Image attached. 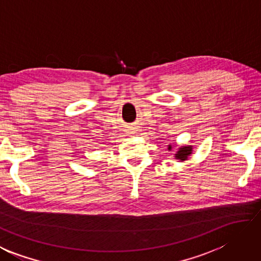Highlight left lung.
I'll use <instances>...</instances> for the list:
<instances>
[{
    "label": "left lung",
    "mask_w": 261,
    "mask_h": 261,
    "mask_svg": "<svg viewBox=\"0 0 261 261\" xmlns=\"http://www.w3.org/2000/svg\"><path fill=\"white\" fill-rule=\"evenodd\" d=\"M170 148H171V146L169 147V149ZM189 154H192V147L191 146H188V147L187 146H184V147H181V148L178 150V153L176 154V159L181 160V161L187 160Z\"/></svg>",
    "instance_id": "8db88e82"
}]
</instances>
